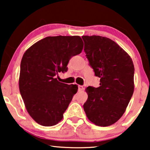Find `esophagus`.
Here are the masks:
<instances>
[{
  "label": "esophagus",
  "instance_id": "obj_1",
  "mask_svg": "<svg viewBox=\"0 0 150 150\" xmlns=\"http://www.w3.org/2000/svg\"><path fill=\"white\" fill-rule=\"evenodd\" d=\"M78 87H79V89H78V90H79V91H83V89H84L82 85H79V86H78Z\"/></svg>",
  "mask_w": 150,
  "mask_h": 150
}]
</instances>
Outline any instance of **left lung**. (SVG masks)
Here are the masks:
<instances>
[{
  "instance_id": "8db88e82",
  "label": "left lung",
  "mask_w": 150,
  "mask_h": 150,
  "mask_svg": "<svg viewBox=\"0 0 150 150\" xmlns=\"http://www.w3.org/2000/svg\"><path fill=\"white\" fill-rule=\"evenodd\" d=\"M84 50L100 87H88L83 108L88 119L99 126H108L124 113L134 92V67L130 57L109 38L83 36Z\"/></svg>"
}]
</instances>
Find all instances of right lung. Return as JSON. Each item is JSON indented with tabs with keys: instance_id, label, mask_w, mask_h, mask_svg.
<instances>
[{
	"instance_id": "add662e5",
	"label": "right lung",
	"mask_w": 150,
	"mask_h": 150,
	"mask_svg": "<svg viewBox=\"0 0 150 150\" xmlns=\"http://www.w3.org/2000/svg\"><path fill=\"white\" fill-rule=\"evenodd\" d=\"M83 48L79 36L59 35L42 39L24 52L20 91L28 114L38 124L52 126L63 119L78 87L59 82L56 76L67 71L69 61Z\"/></svg>"
}]
</instances>
